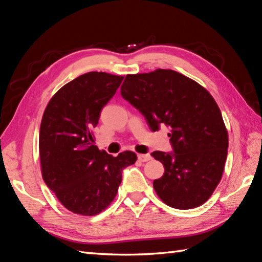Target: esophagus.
I'll return each instance as SVG.
<instances>
[{
  "label": "esophagus",
  "mask_w": 262,
  "mask_h": 262,
  "mask_svg": "<svg viewBox=\"0 0 262 262\" xmlns=\"http://www.w3.org/2000/svg\"><path fill=\"white\" fill-rule=\"evenodd\" d=\"M151 155L149 154H138V160L141 161V162H147V161L151 160Z\"/></svg>",
  "instance_id": "esophagus-1"
}]
</instances>
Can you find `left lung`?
<instances>
[{
	"label": "left lung",
	"mask_w": 262,
	"mask_h": 262,
	"mask_svg": "<svg viewBox=\"0 0 262 262\" xmlns=\"http://www.w3.org/2000/svg\"><path fill=\"white\" fill-rule=\"evenodd\" d=\"M121 97L145 117L153 132L166 126L173 152L151 155L164 166L153 181L158 196L170 207L190 209L207 202L219 185L229 137L219 105L197 82L172 70L129 74Z\"/></svg>",
	"instance_id": "8db88e82"
}]
</instances>
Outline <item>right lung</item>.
<instances>
[{
	"label": "right lung",
	"mask_w": 262,
	"mask_h": 262,
	"mask_svg": "<svg viewBox=\"0 0 262 262\" xmlns=\"http://www.w3.org/2000/svg\"><path fill=\"white\" fill-rule=\"evenodd\" d=\"M124 76L89 72L54 94L39 133L42 179L72 213L93 216L115 199L121 173L136 162L134 152L117 157L94 145L92 128Z\"/></svg>",
	"instance_id": "1"
}]
</instances>
